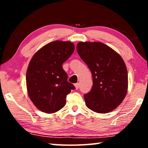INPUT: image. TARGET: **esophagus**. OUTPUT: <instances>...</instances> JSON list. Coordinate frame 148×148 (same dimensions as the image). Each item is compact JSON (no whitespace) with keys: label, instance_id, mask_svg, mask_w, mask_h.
<instances>
[{"label":"esophagus","instance_id":"34e87169","mask_svg":"<svg viewBox=\"0 0 148 148\" xmlns=\"http://www.w3.org/2000/svg\"><path fill=\"white\" fill-rule=\"evenodd\" d=\"M74 86H75V88H76V89H77L79 88V84L78 83L75 84H74Z\"/></svg>","mask_w":148,"mask_h":148}]
</instances>
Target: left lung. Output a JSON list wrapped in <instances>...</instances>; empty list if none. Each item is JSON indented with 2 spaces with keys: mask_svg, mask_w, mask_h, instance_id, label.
Instances as JSON below:
<instances>
[{
  "mask_svg": "<svg viewBox=\"0 0 148 148\" xmlns=\"http://www.w3.org/2000/svg\"><path fill=\"white\" fill-rule=\"evenodd\" d=\"M76 49L92 77L91 91L84 96L87 107L99 114L113 111L123 101L128 89L123 59L102 42H80Z\"/></svg>",
  "mask_w": 148,
  "mask_h": 148,
  "instance_id": "left-lung-1",
  "label": "left lung"
}]
</instances>
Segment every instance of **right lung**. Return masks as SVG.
<instances>
[{"label": "right lung", "instance_id": "right-lung-1", "mask_svg": "<svg viewBox=\"0 0 148 148\" xmlns=\"http://www.w3.org/2000/svg\"><path fill=\"white\" fill-rule=\"evenodd\" d=\"M74 51L72 42L56 40L45 45L32 57L27 71V89L32 103L40 111H59L66 104V95L75 89L62 66Z\"/></svg>", "mask_w": 148, "mask_h": 148}]
</instances>
